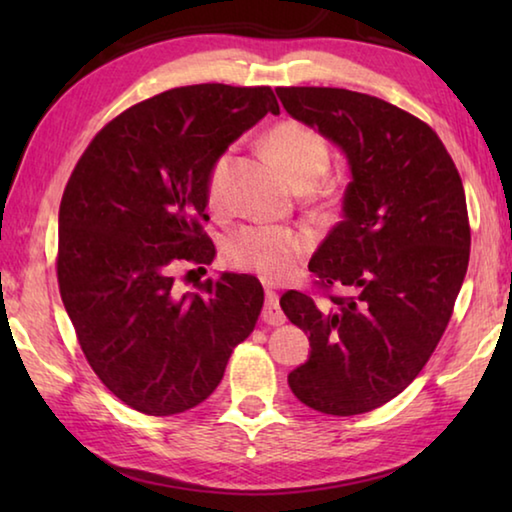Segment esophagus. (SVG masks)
<instances>
[{
    "label": "esophagus",
    "mask_w": 512,
    "mask_h": 512,
    "mask_svg": "<svg viewBox=\"0 0 512 512\" xmlns=\"http://www.w3.org/2000/svg\"><path fill=\"white\" fill-rule=\"evenodd\" d=\"M262 320L266 325H284V311L280 309V300L273 291H266V302H264V311H262Z\"/></svg>",
    "instance_id": "obj_1"
}]
</instances>
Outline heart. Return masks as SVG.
I'll return each instance as SVG.
<instances>
[{
  "instance_id": "obj_1",
  "label": "heart",
  "mask_w": 512,
  "mask_h": 512,
  "mask_svg": "<svg viewBox=\"0 0 512 512\" xmlns=\"http://www.w3.org/2000/svg\"><path fill=\"white\" fill-rule=\"evenodd\" d=\"M266 146L302 189L314 187L332 162V146L316 126L298 119H282L268 128ZM232 151H223L212 160L205 176V201L212 210H221L228 194V171ZM311 246L307 232L282 225L253 223L230 232L223 241L225 264L237 271L257 273L266 280H284L296 271L302 255Z\"/></svg>"
}]
</instances>
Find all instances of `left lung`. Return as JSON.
Masks as SVG:
<instances>
[{"mask_svg": "<svg viewBox=\"0 0 512 512\" xmlns=\"http://www.w3.org/2000/svg\"><path fill=\"white\" fill-rule=\"evenodd\" d=\"M275 92L352 171L343 221L309 262L318 296L280 298L311 345L289 386L314 411L368 413L420 375L454 314L470 262L463 180L436 131L393 103L343 88Z\"/></svg>", "mask_w": 512, "mask_h": 512, "instance_id": "obj_1", "label": "left lung"}]
</instances>
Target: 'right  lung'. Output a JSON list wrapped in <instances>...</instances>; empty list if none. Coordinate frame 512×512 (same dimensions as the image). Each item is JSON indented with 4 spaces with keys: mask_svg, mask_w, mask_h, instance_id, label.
Instances as JSON below:
<instances>
[{
    "mask_svg": "<svg viewBox=\"0 0 512 512\" xmlns=\"http://www.w3.org/2000/svg\"><path fill=\"white\" fill-rule=\"evenodd\" d=\"M266 112L280 115L268 85L201 83L155 94L108 121L67 180L60 298L92 370L135 411L194 409L255 329L264 305L255 275L223 273L198 293H180L173 271L192 264L205 273L212 264L207 169Z\"/></svg>",
    "mask_w": 512,
    "mask_h": 512,
    "instance_id": "1",
    "label": "right lung"
}]
</instances>
